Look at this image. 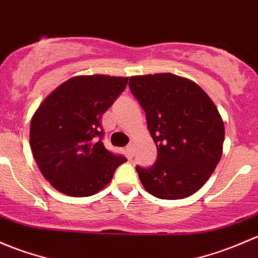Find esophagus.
Here are the masks:
<instances>
[{
  "instance_id": "esophagus-1",
  "label": "esophagus",
  "mask_w": 258,
  "mask_h": 258,
  "mask_svg": "<svg viewBox=\"0 0 258 258\" xmlns=\"http://www.w3.org/2000/svg\"><path fill=\"white\" fill-rule=\"evenodd\" d=\"M134 147H135L134 143H130L128 147H126V150H128L129 153H133V150H134Z\"/></svg>"
}]
</instances>
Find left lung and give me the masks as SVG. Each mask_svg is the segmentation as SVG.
<instances>
[{
    "label": "left lung",
    "mask_w": 258,
    "mask_h": 258,
    "mask_svg": "<svg viewBox=\"0 0 258 258\" xmlns=\"http://www.w3.org/2000/svg\"><path fill=\"white\" fill-rule=\"evenodd\" d=\"M129 88L158 149L154 166L137 168L143 186L164 200L195 194L222 155L225 126L215 103L195 82L171 73L133 76Z\"/></svg>",
    "instance_id": "1"
}]
</instances>
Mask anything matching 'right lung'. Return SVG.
Segmentation results:
<instances>
[{
    "label": "right lung",
    "mask_w": 258,
    "mask_h": 258,
    "mask_svg": "<svg viewBox=\"0 0 258 258\" xmlns=\"http://www.w3.org/2000/svg\"><path fill=\"white\" fill-rule=\"evenodd\" d=\"M128 77L77 76L53 90L34 111L30 144L33 158L55 190L86 198L103 190L125 156L104 148L100 120Z\"/></svg>",
    "instance_id": "obj_1"
}]
</instances>
